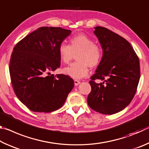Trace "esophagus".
<instances>
[{"label": "esophagus", "instance_id": "esophagus-1", "mask_svg": "<svg viewBox=\"0 0 149 149\" xmlns=\"http://www.w3.org/2000/svg\"><path fill=\"white\" fill-rule=\"evenodd\" d=\"M74 84H75V86H77V85L80 84V81H78V80H74Z\"/></svg>", "mask_w": 149, "mask_h": 149}]
</instances>
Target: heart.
Instances as JSON below:
<instances>
[{"instance_id": "1", "label": "heart", "mask_w": 149, "mask_h": 149, "mask_svg": "<svg viewBox=\"0 0 149 149\" xmlns=\"http://www.w3.org/2000/svg\"><path fill=\"white\" fill-rule=\"evenodd\" d=\"M69 42V45L60 44L58 50L60 60L68 64L76 56L77 62L64 68L62 72L73 79H81L88 75V66L95 68L99 65L102 56V49L91 37L83 33L72 37Z\"/></svg>"}]
</instances>
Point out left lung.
<instances>
[{"mask_svg": "<svg viewBox=\"0 0 149 149\" xmlns=\"http://www.w3.org/2000/svg\"><path fill=\"white\" fill-rule=\"evenodd\" d=\"M95 35L102 49V56L89 84L87 103L93 110L114 114L129 105L140 79V64L132 45L122 37L105 27H95ZM95 79L103 81L97 84Z\"/></svg>", "mask_w": 149, "mask_h": 149, "instance_id": "8db88e82", "label": "left lung"}]
</instances>
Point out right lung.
<instances>
[{
    "mask_svg": "<svg viewBox=\"0 0 149 149\" xmlns=\"http://www.w3.org/2000/svg\"><path fill=\"white\" fill-rule=\"evenodd\" d=\"M72 31L41 27L14 47L9 70L17 97L29 110L50 112L61 108L74 86L68 75L50 74L60 65L58 47Z\"/></svg>",
    "mask_w": 149,
    "mask_h": 149,
    "instance_id": "obj_1",
    "label": "right lung"
}]
</instances>
